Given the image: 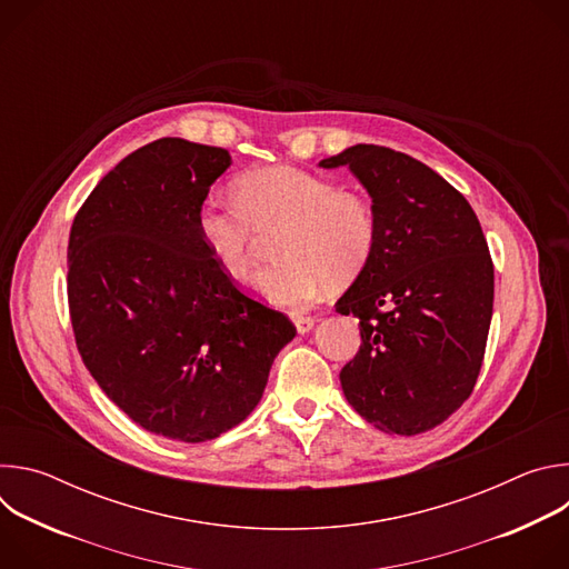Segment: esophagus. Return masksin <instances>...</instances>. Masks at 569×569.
<instances>
[{"mask_svg": "<svg viewBox=\"0 0 569 569\" xmlns=\"http://www.w3.org/2000/svg\"><path fill=\"white\" fill-rule=\"evenodd\" d=\"M290 319H292V323H295L299 333H308V331L312 329V323H315L312 317H308V315H297V312H292Z\"/></svg>", "mask_w": 569, "mask_h": 569, "instance_id": "1", "label": "esophagus"}]
</instances>
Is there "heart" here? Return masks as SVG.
Segmentation results:
<instances>
[{
	"label": "heart",
	"instance_id": "b5f03b06",
	"mask_svg": "<svg viewBox=\"0 0 569 569\" xmlns=\"http://www.w3.org/2000/svg\"><path fill=\"white\" fill-rule=\"evenodd\" d=\"M272 227H281L274 238L279 261L254 277V288L279 306H303L331 281L342 286L358 279L380 233L367 196L292 167L242 173L236 198L209 196L198 211L202 246L233 281L252 268L257 229Z\"/></svg>",
	"mask_w": 569,
	"mask_h": 569
}]
</instances>
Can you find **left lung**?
<instances>
[{
	"instance_id": "1",
	"label": "left lung",
	"mask_w": 569,
	"mask_h": 569,
	"mask_svg": "<svg viewBox=\"0 0 569 569\" xmlns=\"http://www.w3.org/2000/svg\"><path fill=\"white\" fill-rule=\"evenodd\" d=\"M349 167L378 213V246L336 310L360 319L340 371L351 408L393 435L443 423L472 393L493 315V261L468 200L423 161L373 143L321 159Z\"/></svg>"
}]
</instances>
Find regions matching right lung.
<instances>
[{
    "label": "right lung",
    "mask_w": 569,
    "mask_h": 569,
    "mask_svg": "<svg viewBox=\"0 0 569 569\" xmlns=\"http://www.w3.org/2000/svg\"><path fill=\"white\" fill-rule=\"evenodd\" d=\"M229 164L224 148L157 139L97 184L69 231L80 358L137 426L182 443L246 421L297 333L202 246L198 211Z\"/></svg>",
    "instance_id": "1"
}]
</instances>
